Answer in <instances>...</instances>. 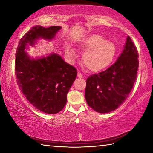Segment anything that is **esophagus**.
Listing matches in <instances>:
<instances>
[{
    "label": "esophagus",
    "instance_id": "obj_1",
    "mask_svg": "<svg viewBox=\"0 0 153 153\" xmlns=\"http://www.w3.org/2000/svg\"><path fill=\"white\" fill-rule=\"evenodd\" d=\"M77 77H78L79 78H82V77H83V75L82 74L81 72H79V71L77 72Z\"/></svg>",
    "mask_w": 153,
    "mask_h": 153
}]
</instances>
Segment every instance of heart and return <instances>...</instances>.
Returning <instances> with one entry per match:
<instances>
[{"label":"heart","mask_w":153,"mask_h":153,"mask_svg":"<svg viewBox=\"0 0 153 153\" xmlns=\"http://www.w3.org/2000/svg\"><path fill=\"white\" fill-rule=\"evenodd\" d=\"M79 46L86 51L82 57L83 63L88 70L93 72L102 71L109 66L117 52L115 44L96 33L84 37ZM65 50L68 55L74 56V51L69 46H67Z\"/></svg>","instance_id":"heart-1"}]
</instances>
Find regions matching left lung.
<instances>
[{"label": "left lung", "mask_w": 153, "mask_h": 153, "mask_svg": "<svg viewBox=\"0 0 153 153\" xmlns=\"http://www.w3.org/2000/svg\"><path fill=\"white\" fill-rule=\"evenodd\" d=\"M138 53L128 36L122 53L105 71L86 79L87 104L100 113H109L125 101L134 86L138 69Z\"/></svg>", "instance_id": "1"}]
</instances>
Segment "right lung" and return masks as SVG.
Here are the masks:
<instances>
[{
	"label": "right lung",
	"instance_id": "add662e5",
	"mask_svg": "<svg viewBox=\"0 0 153 153\" xmlns=\"http://www.w3.org/2000/svg\"><path fill=\"white\" fill-rule=\"evenodd\" d=\"M61 29L36 25L21 38L15 54V73L19 89L33 107L48 114L58 113L65 106L77 69L57 54L33 59L24 50L27 44L33 46L39 38L52 40Z\"/></svg>",
	"mask_w": 153,
	"mask_h": 153
}]
</instances>
